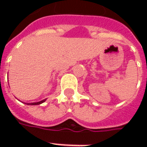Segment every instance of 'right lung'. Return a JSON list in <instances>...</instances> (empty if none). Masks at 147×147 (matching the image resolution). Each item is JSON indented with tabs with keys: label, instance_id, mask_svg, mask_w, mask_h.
I'll return each mask as SVG.
<instances>
[{
	"label": "right lung",
	"instance_id": "1",
	"mask_svg": "<svg viewBox=\"0 0 147 147\" xmlns=\"http://www.w3.org/2000/svg\"><path fill=\"white\" fill-rule=\"evenodd\" d=\"M46 100H42L41 101H39V102H35V103H30V104H27V105H40V104H42Z\"/></svg>",
	"mask_w": 147,
	"mask_h": 147
}]
</instances>
